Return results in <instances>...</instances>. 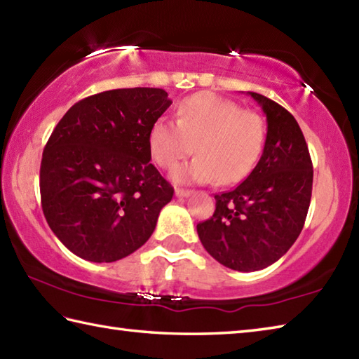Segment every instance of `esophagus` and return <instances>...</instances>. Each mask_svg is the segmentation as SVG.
I'll return each mask as SVG.
<instances>
[{
  "label": "esophagus",
  "instance_id": "34e87169",
  "mask_svg": "<svg viewBox=\"0 0 359 359\" xmlns=\"http://www.w3.org/2000/svg\"><path fill=\"white\" fill-rule=\"evenodd\" d=\"M190 194H192V190H187V189H177V190H175V195H177L178 198H186V196H189Z\"/></svg>",
  "mask_w": 359,
  "mask_h": 359
}]
</instances>
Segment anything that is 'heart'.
Segmentation results:
<instances>
[{
    "label": "heart",
    "instance_id": "heart-1",
    "mask_svg": "<svg viewBox=\"0 0 359 359\" xmlns=\"http://www.w3.org/2000/svg\"><path fill=\"white\" fill-rule=\"evenodd\" d=\"M262 116L214 93H196L177 107V122L158 118L149 130L153 161L172 170L190 153L196 156L175 172L177 181L233 184L250 175L265 149Z\"/></svg>",
    "mask_w": 359,
    "mask_h": 359
}]
</instances>
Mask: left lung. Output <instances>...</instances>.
I'll use <instances>...</instances> for the list:
<instances>
[{"label": "left lung", "instance_id": "left-lung-1", "mask_svg": "<svg viewBox=\"0 0 359 359\" xmlns=\"http://www.w3.org/2000/svg\"><path fill=\"white\" fill-rule=\"evenodd\" d=\"M250 94L268 122L263 155L241 184L215 195L214 215L196 224L212 257L243 273L273 265L290 250L304 228L313 187L309 145L294 116Z\"/></svg>", "mask_w": 359, "mask_h": 359}]
</instances>
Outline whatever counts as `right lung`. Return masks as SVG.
<instances>
[{
    "label": "right lung",
    "instance_id": "obj_1",
    "mask_svg": "<svg viewBox=\"0 0 359 359\" xmlns=\"http://www.w3.org/2000/svg\"><path fill=\"white\" fill-rule=\"evenodd\" d=\"M172 100L161 88H122L72 105L43 150L41 209L79 257L109 263L155 231L173 187L150 163L149 130Z\"/></svg>",
    "mask_w": 359,
    "mask_h": 359
}]
</instances>
